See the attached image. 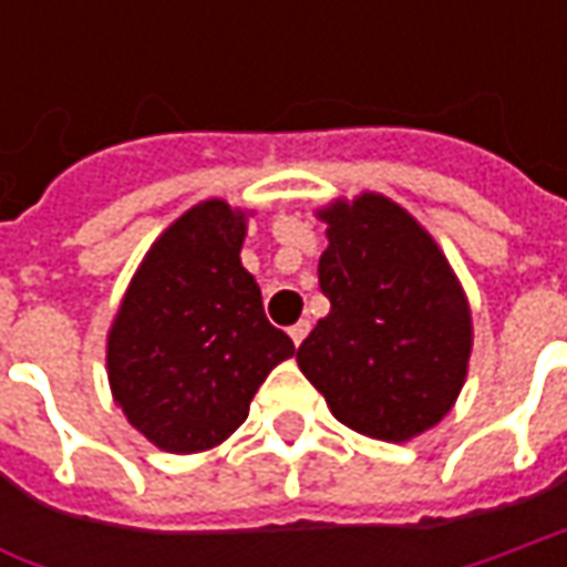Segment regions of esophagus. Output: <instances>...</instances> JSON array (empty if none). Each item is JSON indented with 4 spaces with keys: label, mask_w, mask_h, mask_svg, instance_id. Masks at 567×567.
Listing matches in <instances>:
<instances>
[{
    "label": "esophagus",
    "mask_w": 567,
    "mask_h": 567,
    "mask_svg": "<svg viewBox=\"0 0 567 567\" xmlns=\"http://www.w3.org/2000/svg\"><path fill=\"white\" fill-rule=\"evenodd\" d=\"M288 333H291V340H295V346H300V343H303V340H307L309 321H297V324H291V328H288Z\"/></svg>",
    "instance_id": "obj_1"
}]
</instances>
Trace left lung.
Segmentation results:
<instances>
[{
	"label": "left lung",
	"instance_id": "1",
	"mask_svg": "<svg viewBox=\"0 0 567 567\" xmlns=\"http://www.w3.org/2000/svg\"><path fill=\"white\" fill-rule=\"evenodd\" d=\"M328 224L319 258L331 312L297 364L333 419L404 443L458 401L474 349L471 303L434 236L394 199L364 190L316 209Z\"/></svg>",
	"mask_w": 567,
	"mask_h": 567
}]
</instances>
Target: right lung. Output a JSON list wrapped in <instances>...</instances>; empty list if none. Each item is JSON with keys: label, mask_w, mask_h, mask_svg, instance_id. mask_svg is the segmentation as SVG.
Returning a JSON list of instances; mask_svg holds the SVG:
<instances>
[{"label": "right lung", "mask_w": 567, "mask_h": 567, "mask_svg": "<svg viewBox=\"0 0 567 567\" xmlns=\"http://www.w3.org/2000/svg\"><path fill=\"white\" fill-rule=\"evenodd\" d=\"M248 212L203 199L163 230L133 272L105 340L115 404L157 450H215L248 419L251 398L291 337L264 316L239 251Z\"/></svg>", "instance_id": "1"}]
</instances>
